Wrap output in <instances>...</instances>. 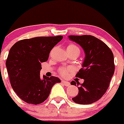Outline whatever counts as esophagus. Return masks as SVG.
<instances>
[{"label": "esophagus", "mask_w": 124, "mask_h": 124, "mask_svg": "<svg viewBox=\"0 0 124 124\" xmlns=\"http://www.w3.org/2000/svg\"><path fill=\"white\" fill-rule=\"evenodd\" d=\"M61 83H62L63 84H64L65 86H66V87H68V86L70 85V83L69 82L66 81V80H62V81H61Z\"/></svg>", "instance_id": "1"}]
</instances>
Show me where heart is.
Wrapping results in <instances>:
<instances>
[{
	"mask_svg": "<svg viewBox=\"0 0 124 124\" xmlns=\"http://www.w3.org/2000/svg\"><path fill=\"white\" fill-rule=\"evenodd\" d=\"M67 52L70 53H76L79 56L80 53V50L77 45L71 44L67 46ZM72 71V69L70 67H63L59 70V72L63 76H67L68 75V73L71 72Z\"/></svg>",
	"mask_w": 124,
	"mask_h": 124,
	"instance_id": "b5f03b06",
	"label": "heart"
}]
</instances>
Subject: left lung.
I'll return each instance as SVG.
<instances>
[{
	"mask_svg": "<svg viewBox=\"0 0 124 124\" xmlns=\"http://www.w3.org/2000/svg\"><path fill=\"white\" fill-rule=\"evenodd\" d=\"M69 38L79 44L85 54L82 68L76 75L84 82L78 87L79 93L72 100L80 104L95 103L106 93L114 74L113 53L106 44L94 36H70ZM79 84L77 82L78 86ZM71 84L76 85V82L72 81Z\"/></svg>",
	"mask_w": 124,
	"mask_h": 124,
	"instance_id": "obj_1",
	"label": "left lung"
}]
</instances>
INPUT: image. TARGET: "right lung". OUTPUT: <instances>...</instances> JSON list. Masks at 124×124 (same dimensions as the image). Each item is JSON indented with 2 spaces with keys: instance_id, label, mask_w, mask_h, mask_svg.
<instances>
[{
  "instance_id": "1",
  "label": "right lung",
  "mask_w": 124,
  "mask_h": 124,
  "mask_svg": "<svg viewBox=\"0 0 124 124\" xmlns=\"http://www.w3.org/2000/svg\"><path fill=\"white\" fill-rule=\"evenodd\" d=\"M63 36L37 37L21 40L10 48L6 66L11 85L16 95L27 103L38 104L47 99L53 86L61 80L43 76L41 63L48 60L52 48Z\"/></svg>"
}]
</instances>
